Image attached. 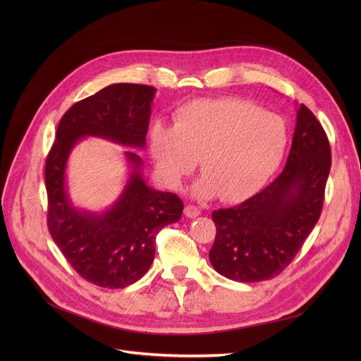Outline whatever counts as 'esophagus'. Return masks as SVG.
<instances>
[{
  "mask_svg": "<svg viewBox=\"0 0 361 361\" xmlns=\"http://www.w3.org/2000/svg\"><path fill=\"white\" fill-rule=\"evenodd\" d=\"M184 215L187 218H197L200 215V211H199V207H196L193 204H187L184 207Z\"/></svg>",
  "mask_w": 361,
  "mask_h": 361,
  "instance_id": "34e87169",
  "label": "esophagus"
}]
</instances>
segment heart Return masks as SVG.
Wrapping results in <instances>:
<instances>
[{
  "label": "heart",
  "instance_id": "obj_1",
  "mask_svg": "<svg viewBox=\"0 0 361 361\" xmlns=\"http://www.w3.org/2000/svg\"><path fill=\"white\" fill-rule=\"evenodd\" d=\"M287 127L272 112L237 98L199 99L183 105L176 124L155 123L149 146L165 183L178 188L197 158L204 174L195 185L200 199L250 197L268 183L287 149Z\"/></svg>",
  "mask_w": 361,
  "mask_h": 361
}]
</instances>
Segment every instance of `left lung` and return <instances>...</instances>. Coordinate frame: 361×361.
<instances>
[{"label":"left lung","instance_id":"1","mask_svg":"<svg viewBox=\"0 0 361 361\" xmlns=\"http://www.w3.org/2000/svg\"><path fill=\"white\" fill-rule=\"evenodd\" d=\"M331 146L314 114L300 105L291 150L267 188L228 209L214 211V269L237 282L279 275L314 228L324 206Z\"/></svg>","mask_w":361,"mask_h":361}]
</instances>
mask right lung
Here are the masks:
<instances>
[{"instance_id":"1","label":"right lung","mask_w":361,"mask_h":361,"mask_svg":"<svg viewBox=\"0 0 361 361\" xmlns=\"http://www.w3.org/2000/svg\"><path fill=\"white\" fill-rule=\"evenodd\" d=\"M155 93L152 86L117 83L75 102L63 116L47 158L51 237L73 269L102 288H124L149 271L157 234L180 221L184 204L177 195L149 187L142 158L127 150L131 171L118 199L102 212L79 209L67 188L68 157L87 136L143 149Z\"/></svg>"}]
</instances>
